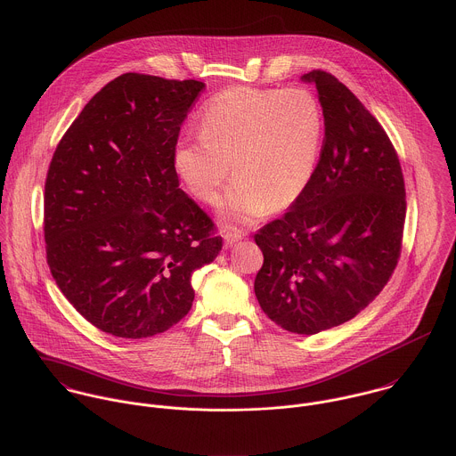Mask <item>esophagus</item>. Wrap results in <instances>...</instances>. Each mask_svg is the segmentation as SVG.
<instances>
[{"instance_id":"1","label":"esophagus","mask_w":456,"mask_h":456,"mask_svg":"<svg viewBox=\"0 0 456 456\" xmlns=\"http://www.w3.org/2000/svg\"><path fill=\"white\" fill-rule=\"evenodd\" d=\"M241 240V234L238 232V231H234V229H227V231H224V241H225V247H234L238 241Z\"/></svg>"}]
</instances>
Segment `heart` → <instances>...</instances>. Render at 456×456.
I'll return each mask as SVG.
<instances>
[{
  "label": "heart",
  "mask_w": 456,
  "mask_h": 456,
  "mask_svg": "<svg viewBox=\"0 0 456 456\" xmlns=\"http://www.w3.org/2000/svg\"><path fill=\"white\" fill-rule=\"evenodd\" d=\"M324 137L319 100L306 90L234 86L202 109L200 134L182 137L173 166L184 188L216 206L224 184L229 224L248 225L292 206L312 180Z\"/></svg>",
  "instance_id": "obj_1"
}]
</instances>
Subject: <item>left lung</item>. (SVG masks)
I'll use <instances>...</instances> for the list:
<instances>
[{
	"label": "left lung",
	"instance_id": "8db88e82",
	"mask_svg": "<svg viewBox=\"0 0 456 456\" xmlns=\"http://www.w3.org/2000/svg\"><path fill=\"white\" fill-rule=\"evenodd\" d=\"M301 81L322 107L321 159L301 197L254 236L265 256L254 290L274 324L315 335L356 317L395 272L405 184L389 137L354 93L322 70Z\"/></svg>",
	"mask_w": 456,
	"mask_h": 456
}]
</instances>
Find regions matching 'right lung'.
<instances>
[{
    "instance_id": "obj_1",
    "label": "right lung",
    "mask_w": 456,
    "mask_h": 456,
    "mask_svg": "<svg viewBox=\"0 0 456 456\" xmlns=\"http://www.w3.org/2000/svg\"><path fill=\"white\" fill-rule=\"evenodd\" d=\"M200 81L123 74L85 105L45 180L47 265L72 306L119 338L167 331L190 312L191 274L222 238L183 191L173 151Z\"/></svg>"
}]
</instances>
